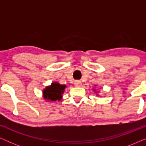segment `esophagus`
Masks as SVG:
<instances>
[{
    "label": "esophagus",
    "mask_w": 146,
    "mask_h": 146,
    "mask_svg": "<svg viewBox=\"0 0 146 146\" xmlns=\"http://www.w3.org/2000/svg\"><path fill=\"white\" fill-rule=\"evenodd\" d=\"M74 86L76 87H80L82 86L81 81H79V80L74 81Z\"/></svg>",
    "instance_id": "obj_1"
}]
</instances>
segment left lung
I'll return each instance as SVG.
<instances>
[{"mask_svg": "<svg viewBox=\"0 0 146 146\" xmlns=\"http://www.w3.org/2000/svg\"><path fill=\"white\" fill-rule=\"evenodd\" d=\"M96 86V85H95V86ZM93 90H94V92H96V89H94V88H93Z\"/></svg>", "mask_w": 146, "mask_h": 146, "instance_id": "left-lung-1", "label": "left lung"}]
</instances>
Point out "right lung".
Returning a JSON list of instances; mask_svg holds the SVG:
<instances>
[{"label": "right lung", "instance_id": "right-lung-1", "mask_svg": "<svg viewBox=\"0 0 146 146\" xmlns=\"http://www.w3.org/2000/svg\"><path fill=\"white\" fill-rule=\"evenodd\" d=\"M66 88V85L60 84L58 82H52L43 90V98L47 102L60 101L62 98V94L64 92Z\"/></svg>", "mask_w": 146, "mask_h": 146}]
</instances>
